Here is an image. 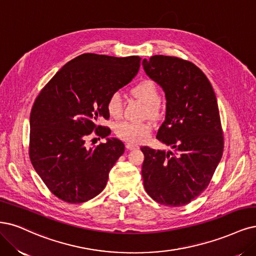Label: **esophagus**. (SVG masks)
I'll list each match as a JSON object with an SVG mask.
<instances>
[{"mask_svg":"<svg viewBox=\"0 0 256 256\" xmlns=\"http://www.w3.org/2000/svg\"><path fill=\"white\" fill-rule=\"evenodd\" d=\"M126 148L128 150H134V149H138L140 147L136 144H132V143H127L126 144Z\"/></svg>","mask_w":256,"mask_h":256,"instance_id":"34e87169","label":"esophagus"}]
</instances>
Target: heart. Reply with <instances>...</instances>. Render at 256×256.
I'll list each match as a JSON object with an SVG mask.
<instances>
[{
	"label": "heart",
	"instance_id": "obj_1",
	"mask_svg": "<svg viewBox=\"0 0 256 256\" xmlns=\"http://www.w3.org/2000/svg\"><path fill=\"white\" fill-rule=\"evenodd\" d=\"M131 95L147 106V113L150 116H156L160 112V93L158 86L150 79L136 84L130 90ZM106 108L109 116L114 118H120L122 113V102L118 93H112L106 104ZM152 125L149 122H122L116 125V136L130 143H142L146 140L150 134Z\"/></svg>",
	"mask_w": 256,
	"mask_h": 256
}]
</instances>
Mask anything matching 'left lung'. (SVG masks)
I'll use <instances>...</instances> for the list:
<instances>
[{
  "label": "left lung",
  "instance_id": "1",
  "mask_svg": "<svg viewBox=\"0 0 256 256\" xmlns=\"http://www.w3.org/2000/svg\"><path fill=\"white\" fill-rule=\"evenodd\" d=\"M146 74L166 96L165 120L156 138L174 152L144 146V188L158 204L182 206L204 192L224 152V132L213 86L190 61L156 55L143 60Z\"/></svg>",
  "mask_w": 256,
  "mask_h": 256
}]
</instances>
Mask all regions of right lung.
Returning <instances> with one entry per match:
<instances>
[{"label": "right lung", "mask_w": 256, "mask_h": 256, "mask_svg": "<svg viewBox=\"0 0 256 256\" xmlns=\"http://www.w3.org/2000/svg\"><path fill=\"white\" fill-rule=\"evenodd\" d=\"M140 64L138 56L86 52L61 68L37 96L30 118L28 154L34 170L59 199L82 204L107 185L125 145L112 138L89 148L86 140L93 131L102 138L111 134L98 122L109 118V96L132 80Z\"/></svg>", "instance_id": "right-lung-1"}]
</instances>
